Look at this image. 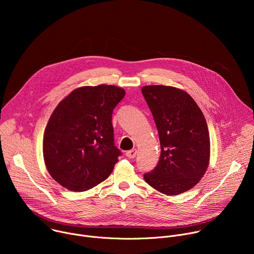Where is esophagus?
I'll return each instance as SVG.
<instances>
[{
  "label": "esophagus",
  "instance_id": "esophagus-1",
  "mask_svg": "<svg viewBox=\"0 0 254 254\" xmlns=\"http://www.w3.org/2000/svg\"><path fill=\"white\" fill-rule=\"evenodd\" d=\"M136 154H137V151H136L135 149H132V150H130V151H127V152L126 153V156H127L128 159H133V158L136 156Z\"/></svg>",
  "mask_w": 254,
  "mask_h": 254
}]
</instances>
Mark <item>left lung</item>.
<instances>
[{
    "label": "left lung",
    "instance_id": "obj_1",
    "mask_svg": "<svg viewBox=\"0 0 254 254\" xmlns=\"http://www.w3.org/2000/svg\"><path fill=\"white\" fill-rule=\"evenodd\" d=\"M159 132L161 156L157 167L143 175L157 191L174 196L192 189L204 176L210 160L206 120L184 90L166 85L141 88Z\"/></svg>",
    "mask_w": 254,
    "mask_h": 254
}]
</instances>
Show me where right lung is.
Masks as SVG:
<instances>
[{
  "label": "right lung",
  "mask_w": 254,
  "mask_h": 254,
  "mask_svg": "<svg viewBox=\"0 0 254 254\" xmlns=\"http://www.w3.org/2000/svg\"><path fill=\"white\" fill-rule=\"evenodd\" d=\"M125 89L100 84L76 88L59 102L45 128L43 156L50 176L69 191L103 182L122 155L112 117Z\"/></svg>",
  "instance_id": "1"
}]
</instances>
